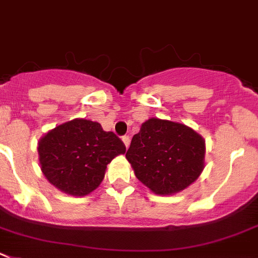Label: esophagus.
<instances>
[{
	"label": "esophagus",
	"instance_id": "34e87169",
	"mask_svg": "<svg viewBox=\"0 0 258 258\" xmlns=\"http://www.w3.org/2000/svg\"><path fill=\"white\" fill-rule=\"evenodd\" d=\"M122 141H123L124 146H126V148H128V146H130V136H123V137H122Z\"/></svg>",
	"mask_w": 258,
	"mask_h": 258
}]
</instances>
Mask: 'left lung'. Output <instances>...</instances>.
I'll use <instances>...</instances> for the list:
<instances>
[{"label":"left lung","mask_w":258,"mask_h":258,"mask_svg":"<svg viewBox=\"0 0 258 258\" xmlns=\"http://www.w3.org/2000/svg\"><path fill=\"white\" fill-rule=\"evenodd\" d=\"M126 158L137 179L156 195L187 188L205 167V141L186 124L150 118L134 135Z\"/></svg>","instance_id":"obj_1"}]
</instances>
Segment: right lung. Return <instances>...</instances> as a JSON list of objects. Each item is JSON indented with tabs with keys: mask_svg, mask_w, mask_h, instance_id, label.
I'll use <instances>...</instances> for the list:
<instances>
[{
	"mask_svg": "<svg viewBox=\"0 0 258 258\" xmlns=\"http://www.w3.org/2000/svg\"><path fill=\"white\" fill-rule=\"evenodd\" d=\"M126 146L98 122L76 118L39 140L40 168L49 183L64 194L85 196L102 183L107 165Z\"/></svg>",
	"mask_w": 258,
	"mask_h": 258,
	"instance_id": "obj_1",
	"label": "right lung"
}]
</instances>
